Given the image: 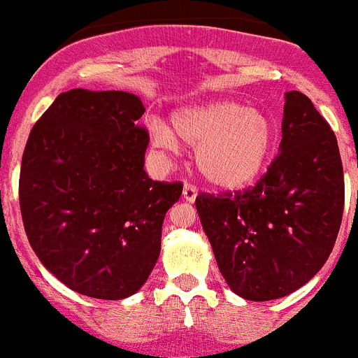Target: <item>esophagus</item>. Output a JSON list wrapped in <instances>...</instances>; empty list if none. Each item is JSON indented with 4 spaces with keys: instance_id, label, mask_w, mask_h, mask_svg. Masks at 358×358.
<instances>
[{
    "instance_id": "1",
    "label": "esophagus",
    "mask_w": 358,
    "mask_h": 358,
    "mask_svg": "<svg viewBox=\"0 0 358 358\" xmlns=\"http://www.w3.org/2000/svg\"><path fill=\"white\" fill-rule=\"evenodd\" d=\"M182 196L186 201H194L198 196V189L193 186V184H184L182 187Z\"/></svg>"
}]
</instances>
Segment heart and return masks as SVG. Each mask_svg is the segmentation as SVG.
Returning <instances> with one entry per match:
<instances>
[{"instance_id": "b5f03b06", "label": "heart", "mask_w": 358, "mask_h": 358, "mask_svg": "<svg viewBox=\"0 0 358 358\" xmlns=\"http://www.w3.org/2000/svg\"><path fill=\"white\" fill-rule=\"evenodd\" d=\"M165 123L150 125L151 144L162 151L178 150V139L196 148L198 171L215 187L240 189L263 171L273 143V127L256 108L229 99L178 109Z\"/></svg>"}]
</instances>
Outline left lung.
<instances>
[{
    "label": "left lung",
    "mask_w": 358,
    "mask_h": 358,
    "mask_svg": "<svg viewBox=\"0 0 358 358\" xmlns=\"http://www.w3.org/2000/svg\"><path fill=\"white\" fill-rule=\"evenodd\" d=\"M277 158L254 187L196 196V210L226 284L249 301L298 291L320 271L345 207L338 141L313 102L285 94Z\"/></svg>",
    "instance_id": "8db88e82"
}]
</instances>
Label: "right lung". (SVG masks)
Here are the masks:
<instances>
[{
  "label": "right lung",
  "mask_w": 358,
  "mask_h": 358,
  "mask_svg": "<svg viewBox=\"0 0 358 358\" xmlns=\"http://www.w3.org/2000/svg\"><path fill=\"white\" fill-rule=\"evenodd\" d=\"M137 95L73 88L33 127L19 200L38 259L78 294L125 299L157 264L162 224L180 182L148 178Z\"/></svg>",
  "instance_id": "right-lung-1"
}]
</instances>
